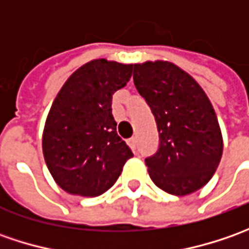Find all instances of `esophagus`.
I'll return each mask as SVG.
<instances>
[{
  "label": "esophagus",
  "instance_id": "1",
  "mask_svg": "<svg viewBox=\"0 0 249 249\" xmlns=\"http://www.w3.org/2000/svg\"><path fill=\"white\" fill-rule=\"evenodd\" d=\"M127 144L130 145V148L136 151V147H137V139H136V137H130V139L127 140Z\"/></svg>",
  "mask_w": 249,
  "mask_h": 249
}]
</instances>
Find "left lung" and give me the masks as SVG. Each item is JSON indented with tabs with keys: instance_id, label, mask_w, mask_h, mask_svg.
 <instances>
[{
	"instance_id": "8db88e82",
	"label": "left lung",
	"mask_w": 249,
	"mask_h": 249,
	"mask_svg": "<svg viewBox=\"0 0 249 249\" xmlns=\"http://www.w3.org/2000/svg\"><path fill=\"white\" fill-rule=\"evenodd\" d=\"M134 86L155 118L158 149L145 158L149 176L173 196L204 187L219 166L222 133L199 84L169 62L134 65Z\"/></svg>"
}]
</instances>
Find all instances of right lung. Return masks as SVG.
Returning a JSON list of instances; mask_svg holds the SVG:
<instances>
[{"label": "right lung", "mask_w": 249, "mask_h": 249, "mask_svg": "<svg viewBox=\"0 0 249 249\" xmlns=\"http://www.w3.org/2000/svg\"><path fill=\"white\" fill-rule=\"evenodd\" d=\"M133 65L95 59L63 84L43 136L48 170L66 193L98 196L115 184L133 157L116 131L112 95L131 77Z\"/></svg>", "instance_id": "right-lung-1"}]
</instances>
